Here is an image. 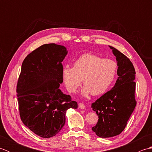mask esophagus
I'll use <instances>...</instances> for the list:
<instances>
[{"mask_svg":"<svg viewBox=\"0 0 152 152\" xmlns=\"http://www.w3.org/2000/svg\"><path fill=\"white\" fill-rule=\"evenodd\" d=\"M78 106H79V108H80V109H82V110H83V109H85V108H86V106H85L84 104H83V103H82V102L79 103Z\"/></svg>","mask_w":152,"mask_h":152,"instance_id":"esophagus-1","label":"esophagus"}]
</instances>
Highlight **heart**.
Wrapping results in <instances>:
<instances>
[{
	"mask_svg": "<svg viewBox=\"0 0 152 152\" xmlns=\"http://www.w3.org/2000/svg\"><path fill=\"white\" fill-rule=\"evenodd\" d=\"M118 63L92 53L82 55L74 63L73 67H64L62 77L69 91L74 93L81 85L83 96L101 95L106 92L114 82L118 72Z\"/></svg>",
	"mask_w": 152,
	"mask_h": 152,
	"instance_id": "heart-1",
	"label": "heart"
}]
</instances>
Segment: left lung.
<instances>
[{
    "label": "left lung",
    "mask_w": 152,
    "mask_h": 152,
    "mask_svg": "<svg viewBox=\"0 0 152 152\" xmlns=\"http://www.w3.org/2000/svg\"><path fill=\"white\" fill-rule=\"evenodd\" d=\"M112 50L118 62V80L112 89L92 103L99 119L92 130L98 137L109 138L120 134L137 104L134 97L136 88L135 70L127 57L114 47Z\"/></svg>",
    "instance_id": "8db88e82"
}]
</instances>
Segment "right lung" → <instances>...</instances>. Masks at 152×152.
<instances>
[{
	"instance_id": "1",
	"label": "right lung",
	"mask_w": 152,
	"mask_h": 152,
	"mask_svg": "<svg viewBox=\"0 0 152 152\" xmlns=\"http://www.w3.org/2000/svg\"><path fill=\"white\" fill-rule=\"evenodd\" d=\"M67 53L63 46L44 44L23 61L16 89L19 115L24 125L40 137L56 136L65 124L67 110L78 108L59 89L63 81L61 63Z\"/></svg>"
}]
</instances>
